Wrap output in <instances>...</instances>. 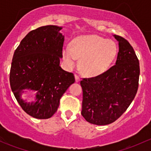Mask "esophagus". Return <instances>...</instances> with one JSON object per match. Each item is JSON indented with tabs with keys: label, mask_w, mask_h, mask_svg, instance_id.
<instances>
[{
	"label": "esophagus",
	"mask_w": 151,
	"mask_h": 151,
	"mask_svg": "<svg viewBox=\"0 0 151 151\" xmlns=\"http://www.w3.org/2000/svg\"><path fill=\"white\" fill-rule=\"evenodd\" d=\"M75 80H76V82H79L80 80V76L79 75H77V74H75Z\"/></svg>",
	"instance_id": "esophagus-1"
}]
</instances>
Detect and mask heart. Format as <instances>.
Masks as SVG:
<instances>
[{"label":"heart","instance_id":"heart-1","mask_svg":"<svg viewBox=\"0 0 151 151\" xmlns=\"http://www.w3.org/2000/svg\"><path fill=\"white\" fill-rule=\"evenodd\" d=\"M117 54L113 41L98 35L78 36L71 42V48L63 50V58L68 66L75 65L80 58V68L87 76L99 75L110 66Z\"/></svg>","mask_w":151,"mask_h":151}]
</instances>
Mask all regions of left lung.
<instances>
[{
	"label": "left lung",
	"mask_w": 151,
	"mask_h": 151,
	"mask_svg": "<svg viewBox=\"0 0 151 151\" xmlns=\"http://www.w3.org/2000/svg\"><path fill=\"white\" fill-rule=\"evenodd\" d=\"M119 45L115 65L101 74L80 81L83 92L81 114L88 122L108 125L123 115L139 86V63L126 39L114 35Z\"/></svg>",
	"instance_id": "8db88e82"
}]
</instances>
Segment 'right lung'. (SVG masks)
<instances>
[{"instance_id":"right-lung-1","label":"right lung","mask_w":151,"mask_h":151,"mask_svg":"<svg viewBox=\"0 0 151 151\" xmlns=\"http://www.w3.org/2000/svg\"><path fill=\"white\" fill-rule=\"evenodd\" d=\"M61 27L46 25L30 31L14 53L9 81L12 91L22 109L30 116L47 119L58 110L60 99L75 82L73 73L62 69L64 36ZM25 91L36 93V102L21 99Z\"/></svg>"}]
</instances>
